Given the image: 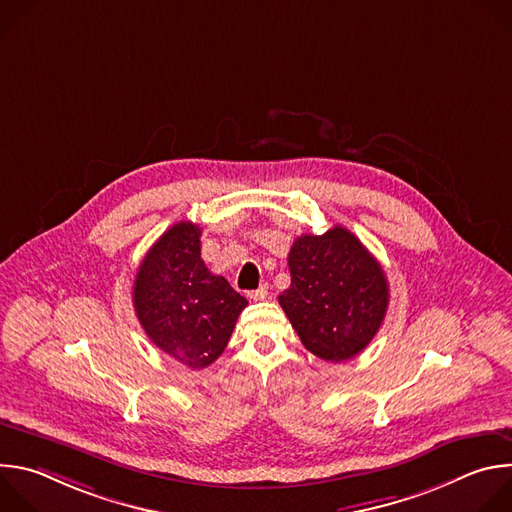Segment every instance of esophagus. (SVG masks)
<instances>
[{
	"mask_svg": "<svg viewBox=\"0 0 512 512\" xmlns=\"http://www.w3.org/2000/svg\"><path fill=\"white\" fill-rule=\"evenodd\" d=\"M265 298H267V285H261V287L249 291V300H253V302H263Z\"/></svg>",
	"mask_w": 512,
	"mask_h": 512,
	"instance_id": "obj_1",
	"label": "esophagus"
}]
</instances>
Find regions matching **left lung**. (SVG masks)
Segmentation results:
<instances>
[{
	"instance_id": "1",
	"label": "left lung",
	"mask_w": 512,
	"mask_h": 512,
	"mask_svg": "<svg viewBox=\"0 0 512 512\" xmlns=\"http://www.w3.org/2000/svg\"><path fill=\"white\" fill-rule=\"evenodd\" d=\"M291 285L277 298L302 344L322 360L342 362L379 332L389 283L381 263L350 231L302 235L287 255Z\"/></svg>"
}]
</instances>
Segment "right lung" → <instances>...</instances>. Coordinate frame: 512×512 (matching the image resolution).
<instances>
[{
  "label": "right lung",
  "mask_w": 512,
  "mask_h": 512,
  "mask_svg": "<svg viewBox=\"0 0 512 512\" xmlns=\"http://www.w3.org/2000/svg\"><path fill=\"white\" fill-rule=\"evenodd\" d=\"M200 227L172 225L143 257L133 306L150 340L186 364L204 369L223 354L247 300L200 257Z\"/></svg>",
  "instance_id": "1"
}]
</instances>
